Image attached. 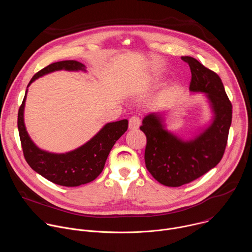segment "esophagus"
<instances>
[{"label":"esophagus","instance_id":"obj_1","mask_svg":"<svg viewBox=\"0 0 252 252\" xmlns=\"http://www.w3.org/2000/svg\"><path fill=\"white\" fill-rule=\"evenodd\" d=\"M140 126V120L138 117H132L129 119V122H128V128L130 130H135L139 127Z\"/></svg>","mask_w":252,"mask_h":252}]
</instances>
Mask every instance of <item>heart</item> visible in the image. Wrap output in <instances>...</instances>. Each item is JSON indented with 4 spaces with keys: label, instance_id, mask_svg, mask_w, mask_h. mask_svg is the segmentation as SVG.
<instances>
[{
    "label": "heart",
    "instance_id": "obj_1",
    "mask_svg": "<svg viewBox=\"0 0 252 252\" xmlns=\"http://www.w3.org/2000/svg\"><path fill=\"white\" fill-rule=\"evenodd\" d=\"M160 76L159 74H152L150 77H149V83L151 85H156L158 84L159 81H160Z\"/></svg>",
    "mask_w": 252,
    "mask_h": 252
}]
</instances>
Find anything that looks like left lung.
I'll return each instance as SVG.
<instances>
[{
  "label": "left lung",
  "mask_w": 252,
  "mask_h": 252,
  "mask_svg": "<svg viewBox=\"0 0 252 252\" xmlns=\"http://www.w3.org/2000/svg\"><path fill=\"white\" fill-rule=\"evenodd\" d=\"M189 64V91L206 97L212 118L191 137L185 138L166 128L165 113H152L142 120L147 135L146 166L165 187L189 184L217 165L224 154L231 125L232 105L220 78L192 57H182Z\"/></svg>",
  "instance_id": "8db88e82"
}]
</instances>
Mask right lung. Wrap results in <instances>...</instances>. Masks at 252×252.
<instances>
[{
  "label": "right lung",
  "mask_w": 252,
  "mask_h": 252,
  "mask_svg": "<svg viewBox=\"0 0 252 252\" xmlns=\"http://www.w3.org/2000/svg\"><path fill=\"white\" fill-rule=\"evenodd\" d=\"M63 69L87 73L86 65L80 62H57L38 71L30 81L28 88L39 78ZM28 88L18 114V128L24 157L29 165L48 181L59 186L71 188L93 182L102 171L116 141L126 131L127 120L107 123L90 140L76 150L64 154L50 153L35 145L27 131L24 112Z\"/></svg>",
  "instance_id": "1"
}]
</instances>
